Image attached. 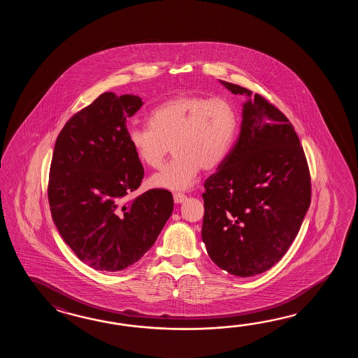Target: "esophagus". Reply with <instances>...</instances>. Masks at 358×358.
<instances>
[{"instance_id": "obj_1", "label": "esophagus", "mask_w": 358, "mask_h": 358, "mask_svg": "<svg viewBox=\"0 0 358 358\" xmlns=\"http://www.w3.org/2000/svg\"><path fill=\"white\" fill-rule=\"evenodd\" d=\"M184 201H187V196H185V194H182V193H176V194H174V202L178 203V205L182 203Z\"/></svg>"}]
</instances>
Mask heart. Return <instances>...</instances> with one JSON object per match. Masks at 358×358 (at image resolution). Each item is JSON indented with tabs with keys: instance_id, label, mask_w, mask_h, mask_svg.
Returning a JSON list of instances; mask_svg holds the SVG:
<instances>
[{
	"instance_id": "1",
	"label": "heart",
	"mask_w": 358,
	"mask_h": 358,
	"mask_svg": "<svg viewBox=\"0 0 358 358\" xmlns=\"http://www.w3.org/2000/svg\"><path fill=\"white\" fill-rule=\"evenodd\" d=\"M148 125H133L127 131L138 160L157 169L170 145L174 152L150 184L160 189L185 190L202 169H216L228 157L236 142L239 117L228 99L180 94L152 108Z\"/></svg>"
}]
</instances>
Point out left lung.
I'll return each mask as SVG.
<instances>
[{
  "instance_id": "8db88e82",
  "label": "left lung",
  "mask_w": 358,
  "mask_h": 358,
  "mask_svg": "<svg viewBox=\"0 0 358 358\" xmlns=\"http://www.w3.org/2000/svg\"><path fill=\"white\" fill-rule=\"evenodd\" d=\"M245 96L241 133L205 182L202 241L210 259L241 278L262 274L287 253L311 202V179L293 125L259 94Z\"/></svg>"
}]
</instances>
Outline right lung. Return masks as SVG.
Instances as JSON below:
<instances>
[{
	"mask_svg": "<svg viewBox=\"0 0 358 358\" xmlns=\"http://www.w3.org/2000/svg\"><path fill=\"white\" fill-rule=\"evenodd\" d=\"M142 105L134 94L102 93L65 124L55 143L52 220L78 259L99 271H122L142 259L174 208L165 189L124 203L145 174L127 138V119Z\"/></svg>",
	"mask_w": 358,
	"mask_h": 358,
	"instance_id": "obj_1",
	"label": "right lung"
}]
</instances>
